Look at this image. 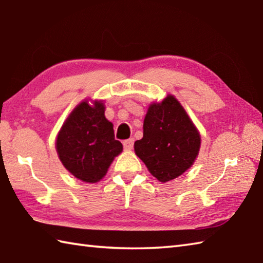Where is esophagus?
Wrapping results in <instances>:
<instances>
[{"instance_id":"obj_1","label":"esophagus","mask_w":263,"mask_h":263,"mask_svg":"<svg viewBox=\"0 0 263 263\" xmlns=\"http://www.w3.org/2000/svg\"><path fill=\"white\" fill-rule=\"evenodd\" d=\"M133 143H135V139L130 138V139H127V140L123 141V146H124L126 151H130V149L133 148Z\"/></svg>"}]
</instances>
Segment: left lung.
Masks as SVG:
<instances>
[{
	"instance_id": "1",
	"label": "left lung",
	"mask_w": 263,
	"mask_h": 263,
	"mask_svg": "<svg viewBox=\"0 0 263 263\" xmlns=\"http://www.w3.org/2000/svg\"><path fill=\"white\" fill-rule=\"evenodd\" d=\"M199 147V132L176 98L168 95L149 106L143 137L135 142V152L158 181L167 182L186 172Z\"/></svg>"
}]
</instances>
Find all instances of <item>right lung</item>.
<instances>
[{
    "instance_id": "1",
    "label": "right lung",
    "mask_w": 263,
    "mask_h": 263,
    "mask_svg": "<svg viewBox=\"0 0 263 263\" xmlns=\"http://www.w3.org/2000/svg\"><path fill=\"white\" fill-rule=\"evenodd\" d=\"M55 148L63 165L77 179L95 183L106 176L114 158L123 151L105 106L86 100L77 105L58 133Z\"/></svg>"
}]
</instances>
